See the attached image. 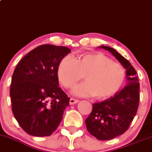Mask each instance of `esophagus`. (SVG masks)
Returning a JSON list of instances; mask_svg holds the SVG:
<instances>
[{
	"mask_svg": "<svg viewBox=\"0 0 152 152\" xmlns=\"http://www.w3.org/2000/svg\"><path fill=\"white\" fill-rule=\"evenodd\" d=\"M78 102H79V100H76V99H74V98L69 99V104H70V105H74V104L78 103Z\"/></svg>",
	"mask_w": 152,
	"mask_h": 152,
	"instance_id": "34e87169",
	"label": "esophagus"
}]
</instances>
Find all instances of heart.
<instances>
[{"label":"heart","instance_id":"1","mask_svg":"<svg viewBox=\"0 0 152 152\" xmlns=\"http://www.w3.org/2000/svg\"><path fill=\"white\" fill-rule=\"evenodd\" d=\"M58 77L64 88H69L84 77L72 93L77 96H95L105 99L115 94L125 80V69L120 64L100 53H88L75 59L67 55L61 60Z\"/></svg>","mask_w":152,"mask_h":152}]
</instances>
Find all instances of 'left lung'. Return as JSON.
Here are the masks:
<instances>
[{
	"label": "left lung",
	"instance_id": "8db88e82",
	"mask_svg": "<svg viewBox=\"0 0 152 152\" xmlns=\"http://www.w3.org/2000/svg\"><path fill=\"white\" fill-rule=\"evenodd\" d=\"M110 52L126 69V84L113 97L93 104L85 119L87 129L98 140L114 139L126 132L137 112L139 102V83L136 72L125 57L113 48L100 46Z\"/></svg>",
	"mask_w": 152,
	"mask_h": 152
}]
</instances>
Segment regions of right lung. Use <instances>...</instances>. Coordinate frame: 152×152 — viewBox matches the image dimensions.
<instances>
[{
	"label": "right lung",
	"mask_w": 152,
	"mask_h": 152,
	"mask_svg": "<svg viewBox=\"0 0 152 152\" xmlns=\"http://www.w3.org/2000/svg\"><path fill=\"white\" fill-rule=\"evenodd\" d=\"M70 52L62 46L43 44L22 58L13 72L10 88L12 111L29 135L50 136L69 106V98L59 87L57 69Z\"/></svg>",
	"instance_id": "1"
}]
</instances>
